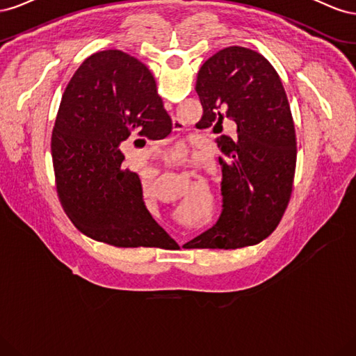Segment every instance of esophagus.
I'll return each instance as SVG.
<instances>
[{"label": "esophagus", "instance_id": "1", "mask_svg": "<svg viewBox=\"0 0 356 356\" xmlns=\"http://www.w3.org/2000/svg\"><path fill=\"white\" fill-rule=\"evenodd\" d=\"M177 126H178V124L175 123V127H177ZM178 242H179V245H182V243H184V239H182V241H178Z\"/></svg>", "mask_w": 356, "mask_h": 356}]
</instances>
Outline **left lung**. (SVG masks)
<instances>
[{
  "instance_id": "8db88e82",
  "label": "left lung",
  "mask_w": 356,
  "mask_h": 356,
  "mask_svg": "<svg viewBox=\"0 0 356 356\" xmlns=\"http://www.w3.org/2000/svg\"><path fill=\"white\" fill-rule=\"evenodd\" d=\"M196 92L203 108L197 129L220 134L227 118L238 131L215 139L222 170L220 218L187 245L238 250L260 243L282 218L296 172L294 122L282 81L260 53L232 46L203 63Z\"/></svg>"
}]
</instances>
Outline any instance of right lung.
Instances as JSON below:
<instances>
[{
    "mask_svg": "<svg viewBox=\"0 0 356 356\" xmlns=\"http://www.w3.org/2000/svg\"><path fill=\"white\" fill-rule=\"evenodd\" d=\"M170 131L143 62L105 50L81 63L62 95L51 134L59 202L75 227L117 248L178 246L145 208L141 179L123 168L118 148L132 136L154 141Z\"/></svg>",
    "mask_w": 356,
    "mask_h": 356,
    "instance_id": "right-lung-1",
    "label": "right lung"
}]
</instances>
